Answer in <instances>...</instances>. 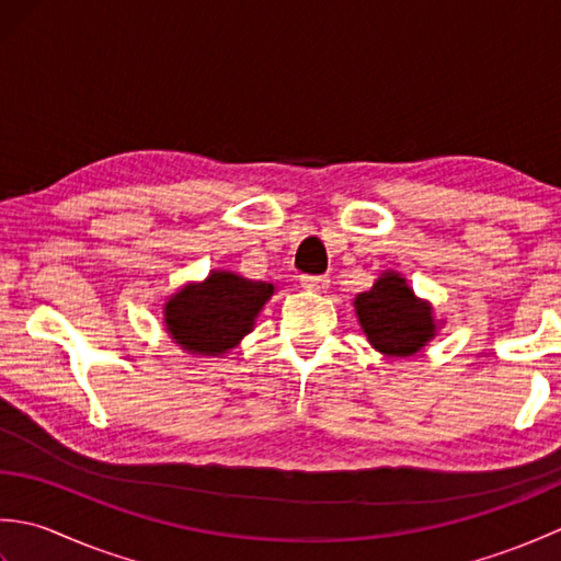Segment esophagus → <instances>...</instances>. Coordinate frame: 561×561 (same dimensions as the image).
<instances>
[{"mask_svg":"<svg viewBox=\"0 0 561 561\" xmlns=\"http://www.w3.org/2000/svg\"><path fill=\"white\" fill-rule=\"evenodd\" d=\"M301 284H304L306 291L323 294V291H328V287H330V279H328V277H304Z\"/></svg>","mask_w":561,"mask_h":561,"instance_id":"1","label":"esophagus"}]
</instances>
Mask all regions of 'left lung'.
I'll list each match as a JSON object with an SVG mask.
<instances>
[{
    "instance_id": "obj_1",
    "label": "left lung",
    "mask_w": 561,
    "mask_h": 561,
    "mask_svg": "<svg viewBox=\"0 0 561 561\" xmlns=\"http://www.w3.org/2000/svg\"><path fill=\"white\" fill-rule=\"evenodd\" d=\"M354 313L368 344L390 359L420 354L444 325V320H436L432 301L420 299L398 270H383L371 289L356 294Z\"/></svg>"
}]
</instances>
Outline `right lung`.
<instances>
[{
	"instance_id": "right-lung-1",
	"label": "right lung",
	"mask_w": 561,
	"mask_h": 561,
	"mask_svg": "<svg viewBox=\"0 0 561 561\" xmlns=\"http://www.w3.org/2000/svg\"><path fill=\"white\" fill-rule=\"evenodd\" d=\"M277 284L245 279L231 270H211L202 282H187L163 301L169 337L193 356H224L255 330L260 311Z\"/></svg>"
}]
</instances>
